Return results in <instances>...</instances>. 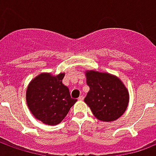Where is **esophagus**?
Instances as JSON below:
<instances>
[{"instance_id":"esophagus-1","label":"esophagus","mask_w":156,"mask_h":156,"mask_svg":"<svg viewBox=\"0 0 156 156\" xmlns=\"http://www.w3.org/2000/svg\"><path fill=\"white\" fill-rule=\"evenodd\" d=\"M83 98H84V97H83V95H81V96H79V98H78V100L82 101V100H83Z\"/></svg>"}]
</instances>
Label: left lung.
<instances>
[{
	"instance_id": "8db88e82",
	"label": "left lung",
	"mask_w": 156,
	"mask_h": 156,
	"mask_svg": "<svg viewBox=\"0 0 156 156\" xmlns=\"http://www.w3.org/2000/svg\"><path fill=\"white\" fill-rule=\"evenodd\" d=\"M89 92L84 101L101 121H114L123 115L129 104V92L118 78L95 71L87 72Z\"/></svg>"
}]
</instances>
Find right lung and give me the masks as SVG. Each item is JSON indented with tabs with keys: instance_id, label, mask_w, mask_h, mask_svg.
Masks as SVG:
<instances>
[{
	"instance_id": "1",
	"label": "right lung",
	"mask_w": 156,
	"mask_h": 156,
	"mask_svg": "<svg viewBox=\"0 0 156 156\" xmlns=\"http://www.w3.org/2000/svg\"><path fill=\"white\" fill-rule=\"evenodd\" d=\"M64 73L52 76L41 73L30 83L27 103L36 119L49 125L59 124L77 99L72 98L69 89L62 84Z\"/></svg>"
}]
</instances>
